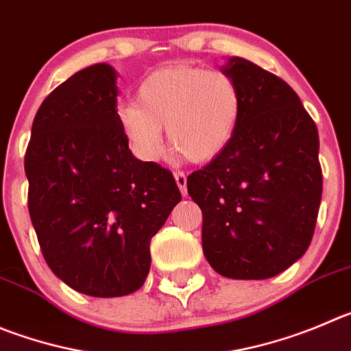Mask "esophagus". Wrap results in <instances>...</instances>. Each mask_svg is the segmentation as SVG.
<instances>
[{
  "label": "esophagus",
  "instance_id": "1",
  "mask_svg": "<svg viewBox=\"0 0 351 351\" xmlns=\"http://www.w3.org/2000/svg\"><path fill=\"white\" fill-rule=\"evenodd\" d=\"M175 180H176V185H178L180 192L182 195H186V175L183 171H176L175 173Z\"/></svg>",
  "mask_w": 351,
  "mask_h": 351
}]
</instances>
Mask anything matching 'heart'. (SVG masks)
Listing matches in <instances>:
<instances>
[{
    "instance_id": "b5f03b06",
    "label": "heart",
    "mask_w": 351,
    "mask_h": 351,
    "mask_svg": "<svg viewBox=\"0 0 351 351\" xmlns=\"http://www.w3.org/2000/svg\"><path fill=\"white\" fill-rule=\"evenodd\" d=\"M241 86L223 71L169 65L154 71L136 91V104L117 109V123L131 150L156 162L165 150L162 130L178 152L194 162L220 156L242 117Z\"/></svg>"
}]
</instances>
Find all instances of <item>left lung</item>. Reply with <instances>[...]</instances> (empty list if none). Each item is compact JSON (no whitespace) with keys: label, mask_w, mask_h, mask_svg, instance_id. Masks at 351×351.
<instances>
[{"label":"left lung","mask_w":351,"mask_h":351,"mask_svg":"<svg viewBox=\"0 0 351 351\" xmlns=\"http://www.w3.org/2000/svg\"><path fill=\"white\" fill-rule=\"evenodd\" d=\"M221 71L241 86V123L227 149L186 178V191L202 211L209 265L228 279H270L312 242L322 199L319 131L275 74L241 57Z\"/></svg>","instance_id":"left-lung-1"}]
</instances>
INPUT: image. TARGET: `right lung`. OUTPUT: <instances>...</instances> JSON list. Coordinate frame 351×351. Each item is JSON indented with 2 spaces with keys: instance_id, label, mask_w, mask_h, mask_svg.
I'll use <instances>...</instances> for the list:
<instances>
[{
  "instance_id": "obj_1",
  "label": "right lung",
  "mask_w": 351,
  "mask_h": 351,
  "mask_svg": "<svg viewBox=\"0 0 351 351\" xmlns=\"http://www.w3.org/2000/svg\"><path fill=\"white\" fill-rule=\"evenodd\" d=\"M116 77L95 64L55 88L36 112L24 160L43 256L69 287L95 298L143 286L150 239L182 199L169 169L131 154Z\"/></svg>"
}]
</instances>
